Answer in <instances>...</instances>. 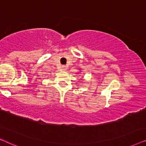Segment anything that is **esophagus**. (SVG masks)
<instances>
[{"mask_svg":"<svg viewBox=\"0 0 146 146\" xmlns=\"http://www.w3.org/2000/svg\"><path fill=\"white\" fill-rule=\"evenodd\" d=\"M66 69H67V67H66L65 65H63V66H61V71H65L66 70Z\"/></svg>","mask_w":146,"mask_h":146,"instance_id":"1","label":"esophagus"}]
</instances>
